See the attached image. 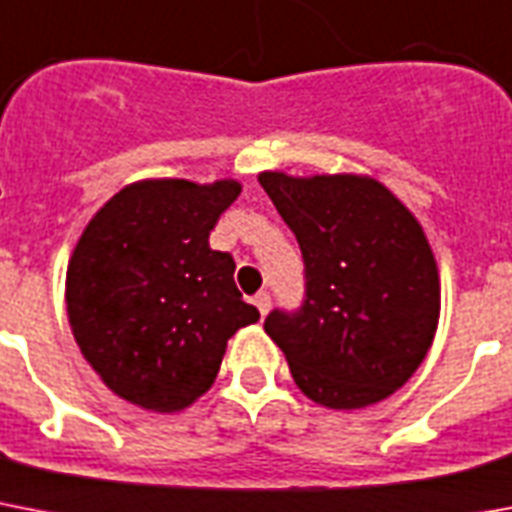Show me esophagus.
Listing matches in <instances>:
<instances>
[{"instance_id":"esophagus-1","label":"esophagus","mask_w":512,"mask_h":512,"mask_svg":"<svg viewBox=\"0 0 512 512\" xmlns=\"http://www.w3.org/2000/svg\"><path fill=\"white\" fill-rule=\"evenodd\" d=\"M253 304H256V309H259L261 317H267L269 306H272V298H269L267 290H261V293H256V296H253Z\"/></svg>"}]
</instances>
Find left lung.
<instances>
[{"label": "left lung", "mask_w": 512, "mask_h": 512, "mask_svg": "<svg viewBox=\"0 0 512 512\" xmlns=\"http://www.w3.org/2000/svg\"><path fill=\"white\" fill-rule=\"evenodd\" d=\"M259 182L306 264L301 312H272L264 330L314 404L383 402L418 370L439 327V264L423 224L367 174L261 171Z\"/></svg>", "instance_id": "obj_1"}]
</instances>
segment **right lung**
<instances>
[{
    "instance_id": "obj_1",
    "label": "right lung",
    "mask_w": 512,
    "mask_h": 512,
    "mask_svg": "<svg viewBox=\"0 0 512 512\" xmlns=\"http://www.w3.org/2000/svg\"><path fill=\"white\" fill-rule=\"evenodd\" d=\"M237 179H140L102 203L65 272L73 338L100 380L147 412L174 415L214 386L227 341L259 322L230 253L208 235Z\"/></svg>"
}]
</instances>
